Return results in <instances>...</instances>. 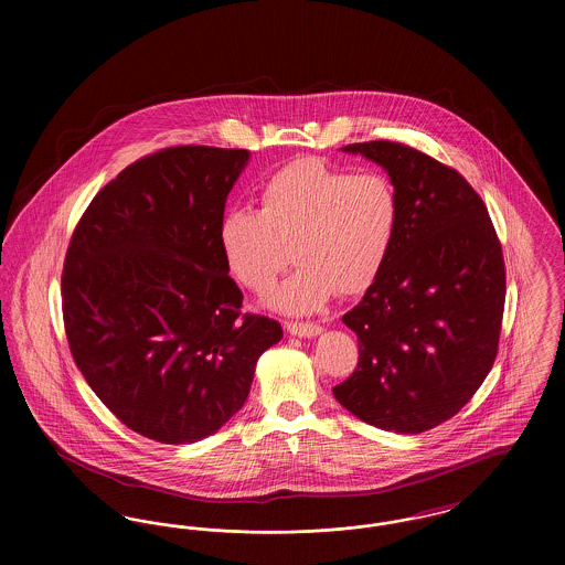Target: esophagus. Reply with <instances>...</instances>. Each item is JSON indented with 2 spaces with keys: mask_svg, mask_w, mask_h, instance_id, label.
Returning <instances> with one entry per match:
<instances>
[{
  "mask_svg": "<svg viewBox=\"0 0 565 565\" xmlns=\"http://www.w3.org/2000/svg\"><path fill=\"white\" fill-rule=\"evenodd\" d=\"M288 332L295 334V337H305V339H311V337H318L322 332V326L313 322H288L286 323Z\"/></svg>",
  "mask_w": 565,
  "mask_h": 565,
  "instance_id": "34e87169",
  "label": "esophagus"
}]
</instances>
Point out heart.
Here are the masks:
<instances>
[{
    "mask_svg": "<svg viewBox=\"0 0 565 565\" xmlns=\"http://www.w3.org/2000/svg\"><path fill=\"white\" fill-rule=\"evenodd\" d=\"M398 228L401 196L385 173H351L305 157L265 178L256 212L222 215L217 242L231 275L254 295L269 292L292 247L298 269L273 302L309 313L334 292L366 290L385 267Z\"/></svg>",
    "mask_w": 565,
    "mask_h": 565,
    "instance_id": "obj_1",
    "label": "heart"
}]
</instances>
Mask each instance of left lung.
Instances as JSON below:
<instances>
[{
  "label": "left lung",
  "instance_id": "left-lung-1",
  "mask_svg": "<svg viewBox=\"0 0 565 565\" xmlns=\"http://www.w3.org/2000/svg\"><path fill=\"white\" fill-rule=\"evenodd\" d=\"M341 150L387 171L401 228L385 267L343 316L360 358L332 394L369 426L431 430L475 396L498 355L502 245L483 199L454 167L385 139Z\"/></svg>",
  "mask_w": 565,
  "mask_h": 565
}]
</instances>
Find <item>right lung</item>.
Returning <instances> with one entry per match:
<instances>
[{
	"instance_id": "obj_1",
	"label": "right lung",
	"mask_w": 565,
	"mask_h": 565,
	"mask_svg": "<svg viewBox=\"0 0 565 565\" xmlns=\"http://www.w3.org/2000/svg\"><path fill=\"white\" fill-rule=\"evenodd\" d=\"M247 150L173 146L95 194L67 247L63 322L76 366L129 428L164 445L220 430L281 326L242 313L217 228Z\"/></svg>"
}]
</instances>
